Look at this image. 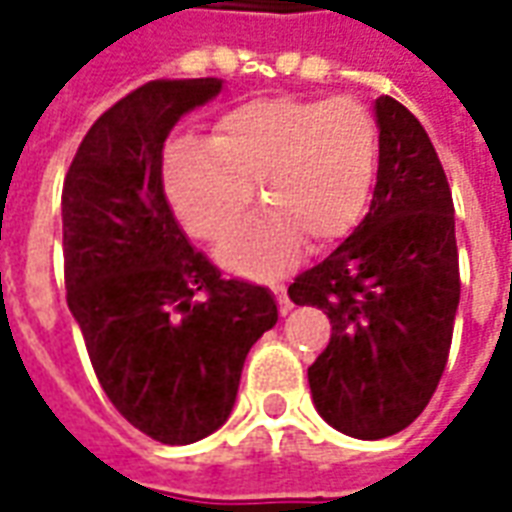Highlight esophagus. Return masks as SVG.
Returning <instances> with one entry per match:
<instances>
[{
	"mask_svg": "<svg viewBox=\"0 0 512 512\" xmlns=\"http://www.w3.org/2000/svg\"><path fill=\"white\" fill-rule=\"evenodd\" d=\"M274 293H277L279 312H282V315H288V312L293 310V301H290L288 290H285V288H274Z\"/></svg>",
	"mask_w": 512,
	"mask_h": 512,
	"instance_id": "esophagus-1",
	"label": "esophagus"
}]
</instances>
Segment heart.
Here are the masks:
<instances>
[{
    "mask_svg": "<svg viewBox=\"0 0 512 512\" xmlns=\"http://www.w3.org/2000/svg\"><path fill=\"white\" fill-rule=\"evenodd\" d=\"M378 136L354 98L277 95L238 106L208 142L180 139L164 161V186L183 227L222 241L244 216L257 183L268 211L235 230L219 260L238 274H268L312 244L351 230L373 186Z\"/></svg>",
    "mask_w": 512,
    "mask_h": 512,
    "instance_id": "b5f03b06",
    "label": "heart"
}]
</instances>
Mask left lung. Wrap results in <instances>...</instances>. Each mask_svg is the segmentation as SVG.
Here are the masks:
<instances>
[{
    "instance_id": "left-lung-1",
    "label": "left lung",
    "mask_w": 512,
    "mask_h": 512,
    "mask_svg": "<svg viewBox=\"0 0 512 512\" xmlns=\"http://www.w3.org/2000/svg\"><path fill=\"white\" fill-rule=\"evenodd\" d=\"M376 117L370 211L288 288L293 304L318 307L332 323L307 370L318 414L370 441L408 428L430 403L461 299L455 208L436 147L395 98L381 95Z\"/></svg>"
}]
</instances>
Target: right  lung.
I'll return each instance as SVG.
<instances>
[{
	"label": "right lung",
	"mask_w": 512,
	"mask_h": 512,
	"mask_svg": "<svg viewBox=\"0 0 512 512\" xmlns=\"http://www.w3.org/2000/svg\"><path fill=\"white\" fill-rule=\"evenodd\" d=\"M219 90L136 87L95 120L62 183L68 307L112 406L161 444L222 428L249 348L279 318L268 288L224 279L189 244L164 194L169 131Z\"/></svg>",
	"instance_id": "add662e5"
}]
</instances>
